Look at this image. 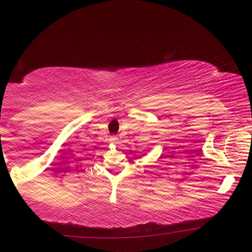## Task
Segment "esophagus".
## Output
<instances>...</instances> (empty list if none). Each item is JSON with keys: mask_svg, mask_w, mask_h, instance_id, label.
<instances>
[{"mask_svg": "<svg viewBox=\"0 0 252 252\" xmlns=\"http://www.w3.org/2000/svg\"><path fill=\"white\" fill-rule=\"evenodd\" d=\"M110 141H111V142H112V143H118V141H119V139L117 138V136H116V135H112V136H111V138H110Z\"/></svg>", "mask_w": 252, "mask_h": 252, "instance_id": "1", "label": "esophagus"}]
</instances>
